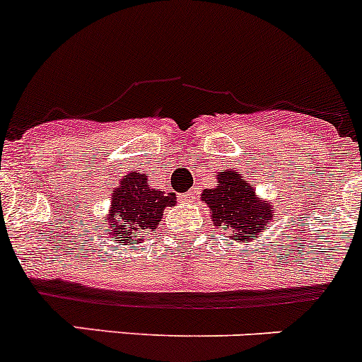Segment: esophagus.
Listing matches in <instances>:
<instances>
[{
    "label": "esophagus",
    "mask_w": 362,
    "mask_h": 362,
    "mask_svg": "<svg viewBox=\"0 0 362 362\" xmlns=\"http://www.w3.org/2000/svg\"><path fill=\"white\" fill-rule=\"evenodd\" d=\"M195 190H190V192H187V194H183L181 195V201L183 202H187V204H190V202H194L195 201Z\"/></svg>",
    "instance_id": "esophagus-1"
}]
</instances>
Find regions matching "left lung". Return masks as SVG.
<instances>
[{
	"mask_svg": "<svg viewBox=\"0 0 362 362\" xmlns=\"http://www.w3.org/2000/svg\"><path fill=\"white\" fill-rule=\"evenodd\" d=\"M202 201L208 204L216 227H227L233 233L230 238L245 243L249 236L259 235L274 216L272 206L256 197V190L243 181L242 172H222L218 187L202 192Z\"/></svg>",
	"mask_w": 362,
	"mask_h": 362,
	"instance_id": "obj_1",
	"label": "left lung"
}]
</instances>
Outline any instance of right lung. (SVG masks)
<instances>
[{"mask_svg":"<svg viewBox=\"0 0 362 362\" xmlns=\"http://www.w3.org/2000/svg\"><path fill=\"white\" fill-rule=\"evenodd\" d=\"M175 204V194H163L149 187L147 175L132 172L119 181L112 197V208L105 222L117 243L133 245L156 229L163 209Z\"/></svg>","mask_w":362,"mask_h":362,"instance_id":"1","label":"right lung"}]
</instances>
